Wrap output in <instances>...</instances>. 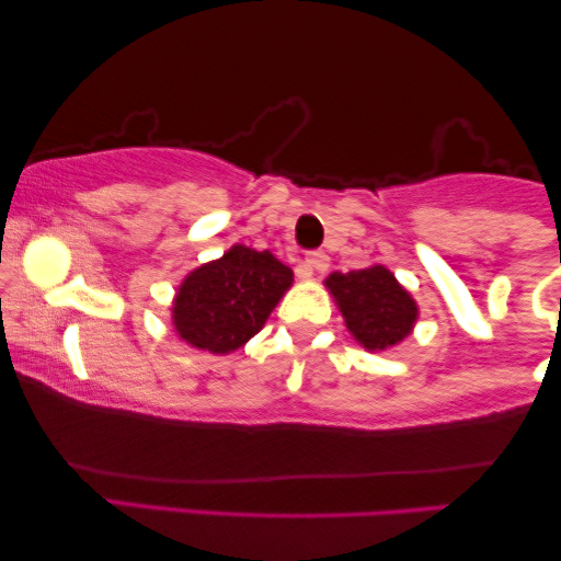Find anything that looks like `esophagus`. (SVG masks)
Wrapping results in <instances>:
<instances>
[{"label": "esophagus", "mask_w": 561, "mask_h": 561, "mask_svg": "<svg viewBox=\"0 0 561 561\" xmlns=\"http://www.w3.org/2000/svg\"><path fill=\"white\" fill-rule=\"evenodd\" d=\"M306 267H309V271L324 273L327 267H329V255H327L324 250H313V252H309V255H306Z\"/></svg>", "instance_id": "1"}]
</instances>
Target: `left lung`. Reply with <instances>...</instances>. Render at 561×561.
Here are the masks:
<instances>
[{
    "label": "left lung",
    "mask_w": 561,
    "mask_h": 561,
    "mask_svg": "<svg viewBox=\"0 0 561 561\" xmlns=\"http://www.w3.org/2000/svg\"><path fill=\"white\" fill-rule=\"evenodd\" d=\"M347 329L365 350L380 352L409 336L416 304L382 265L365 271L332 273L327 278Z\"/></svg>",
    "instance_id": "1"
}]
</instances>
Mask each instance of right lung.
Returning a JSON list of instances; mask_svg holds the SVG:
<instances>
[{"label": "right lung", "instance_id": "right-lung-1", "mask_svg": "<svg viewBox=\"0 0 561 561\" xmlns=\"http://www.w3.org/2000/svg\"><path fill=\"white\" fill-rule=\"evenodd\" d=\"M290 280L294 271L267 250L234 244L181 283L173 304L175 332L214 355L242 347L263 329Z\"/></svg>", "mask_w": 561, "mask_h": 561}]
</instances>
